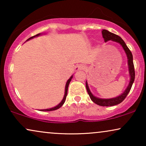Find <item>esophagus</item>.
Masks as SVG:
<instances>
[{
    "label": "esophagus",
    "instance_id": "obj_1",
    "mask_svg": "<svg viewBox=\"0 0 146 146\" xmlns=\"http://www.w3.org/2000/svg\"><path fill=\"white\" fill-rule=\"evenodd\" d=\"M84 68H85V66L83 64H78L75 67V70L76 71L82 70H84Z\"/></svg>",
    "mask_w": 146,
    "mask_h": 146
}]
</instances>
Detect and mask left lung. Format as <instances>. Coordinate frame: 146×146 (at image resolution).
Returning a JSON list of instances; mask_svg holds the SVG:
<instances>
[{"label": "left lung", "instance_id": "left-lung-1", "mask_svg": "<svg viewBox=\"0 0 146 146\" xmlns=\"http://www.w3.org/2000/svg\"><path fill=\"white\" fill-rule=\"evenodd\" d=\"M102 36L104 39V42H106L109 40H111L115 42L119 43L121 46H122L123 50H124L125 54H126L127 58V66H128V71H129V82L127 85V86L124 92L120 95L117 96L115 98H100L96 97L95 96L92 94L89 88L87 80L86 82V90L88 93L89 96L92 100L93 102H94L96 104L101 106H115L120 104L121 102L123 101V100L125 98L127 95L130 91L131 88L132 86V84L134 82L135 80V70H134V66H133V56L131 54V51L127 48V45L125 44L124 41L123 40L121 37L117 36L115 34L111 33L109 32L107 30L104 29L102 31Z\"/></svg>", "mask_w": 146, "mask_h": 146}]
</instances>
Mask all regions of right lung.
Wrapping results in <instances>:
<instances>
[{
  "label": "right lung",
  "instance_id": "right-lung-1",
  "mask_svg": "<svg viewBox=\"0 0 146 146\" xmlns=\"http://www.w3.org/2000/svg\"><path fill=\"white\" fill-rule=\"evenodd\" d=\"M42 35V34H41V33H39V34H38V35H36L34 36H32V37H31V38H29L28 39L27 41L29 40H31V39H33V38H35V37H37V36H40V35ZM72 78H73V75H72V76H71L70 78H69L67 82H66V86H65L64 96V97H63V99L62 100V101L60 102V103L58 104L57 106H56L53 107V108H48V109H44V110H40V111H53V110H58V109H59L62 106V105L64 104V103L65 102L66 98V96H67V94H68V86H69V84H70V82L71 80H72Z\"/></svg>",
  "mask_w": 146,
  "mask_h": 146
}]
</instances>
